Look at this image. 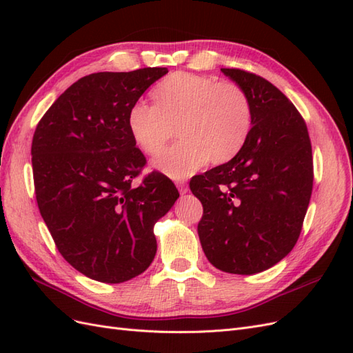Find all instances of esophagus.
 I'll return each instance as SVG.
<instances>
[{
	"instance_id": "34e87169",
	"label": "esophagus",
	"mask_w": 353,
	"mask_h": 353,
	"mask_svg": "<svg viewBox=\"0 0 353 353\" xmlns=\"http://www.w3.org/2000/svg\"><path fill=\"white\" fill-rule=\"evenodd\" d=\"M176 187H178L181 194H185L188 191V185H187L185 181H176Z\"/></svg>"
}]
</instances>
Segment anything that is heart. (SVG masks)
I'll list each match as a JSON object with an SVG mask.
<instances>
[{"instance_id": "b5f03b06", "label": "heart", "mask_w": 353, "mask_h": 353, "mask_svg": "<svg viewBox=\"0 0 353 353\" xmlns=\"http://www.w3.org/2000/svg\"><path fill=\"white\" fill-rule=\"evenodd\" d=\"M154 105L134 103L126 126L145 154H157L175 135L181 140L154 160V166L172 178H187L210 160H232L248 140L253 109L239 83L215 77L175 72L152 91Z\"/></svg>"}]
</instances>
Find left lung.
Wrapping results in <instances>:
<instances>
[{
    "label": "left lung",
    "mask_w": 353,
    "mask_h": 353,
    "mask_svg": "<svg viewBox=\"0 0 353 353\" xmlns=\"http://www.w3.org/2000/svg\"><path fill=\"white\" fill-rule=\"evenodd\" d=\"M248 92L253 119L239 154L190 181L201 201L197 232L215 268L240 275L271 268L301 236L314 185L305 119L270 81L222 69Z\"/></svg>",
    "instance_id": "obj_1"
}]
</instances>
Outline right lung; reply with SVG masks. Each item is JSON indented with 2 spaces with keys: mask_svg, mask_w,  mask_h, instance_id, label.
Returning <instances> with one entry per match:
<instances>
[{
  "mask_svg": "<svg viewBox=\"0 0 353 353\" xmlns=\"http://www.w3.org/2000/svg\"><path fill=\"white\" fill-rule=\"evenodd\" d=\"M166 68L99 72L72 83L32 138L37 203L60 254L88 279L117 284L154 259L153 227L179 197L147 163L126 114Z\"/></svg>",
  "mask_w": 353,
  "mask_h": 353,
  "instance_id": "obj_1",
  "label": "right lung"
}]
</instances>
